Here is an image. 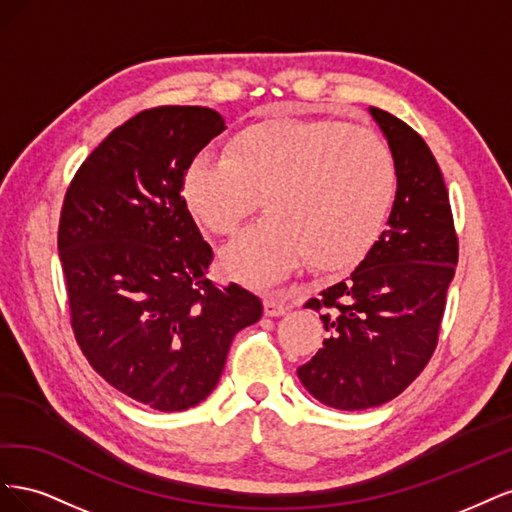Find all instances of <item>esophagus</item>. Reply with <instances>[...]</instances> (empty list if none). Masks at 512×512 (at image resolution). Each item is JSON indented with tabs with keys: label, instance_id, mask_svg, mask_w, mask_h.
<instances>
[{
	"label": "esophagus",
	"instance_id": "34e87169",
	"mask_svg": "<svg viewBox=\"0 0 512 512\" xmlns=\"http://www.w3.org/2000/svg\"><path fill=\"white\" fill-rule=\"evenodd\" d=\"M262 305H265V316H271V318L284 316L286 309H288V305L284 301L275 299V297H267L265 301H262Z\"/></svg>",
	"mask_w": 512,
	"mask_h": 512
}]
</instances>
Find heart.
Segmentation results:
<instances>
[{
  "label": "heart",
  "instance_id": "obj_1",
  "mask_svg": "<svg viewBox=\"0 0 512 512\" xmlns=\"http://www.w3.org/2000/svg\"><path fill=\"white\" fill-rule=\"evenodd\" d=\"M397 168L391 147L339 121L267 119L203 151L183 173V203L211 235H232L256 196L267 218L222 252L228 275L267 284L303 265L352 269L367 256L391 211Z\"/></svg>",
  "mask_w": 512,
  "mask_h": 512
}]
</instances>
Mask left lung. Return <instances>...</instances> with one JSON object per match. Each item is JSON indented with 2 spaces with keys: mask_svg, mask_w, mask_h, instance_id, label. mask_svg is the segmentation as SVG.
Returning a JSON list of instances; mask_svg holds the SVG:
<instances>
[{
  "mask_svg": "<svg viewBox=\"0 0 512 512\" xmlns=\"http://www.w3.org/2000/svg\"><path fill=\"white\" fill-rule=\"evenodd\" d=\"M389 141L397 192L386 228L350 277L309 299L329 337L297 369L320 404L365 410L391 401L438 346L459 258L451 200L431 149L408 123L369 108Z\"/></svg>",
  "mask_w": 512,
  "mask_h": 512,
  "instance_id": "obj_1",
  "label": "left lung"
}]
</instances>
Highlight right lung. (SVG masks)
<instances>
[{"mask_svg":"<svg viewBox=\"0 0 512 512\" xmlns=\"http://www.w3.org/2000/svg\"><path fill=\"white\" fill-rule=\"evenodd\" d=\"M224 130L205 106L147 108L89 153L61 207L76 342L108 384L160 412L207 399L232 337L262 316L256 294L209 280L213 250L181 196L185 168Z\"/></svg>","mask_w":512,"mask_h":512,"instance_id":"1","label":"right lung"}]
</instances>
